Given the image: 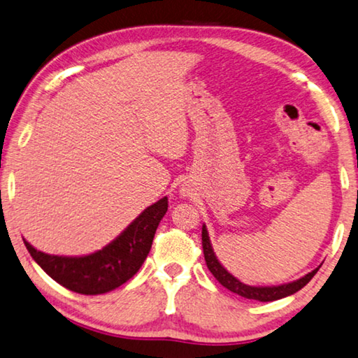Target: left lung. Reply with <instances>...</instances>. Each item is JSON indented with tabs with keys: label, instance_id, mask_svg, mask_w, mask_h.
Listing matches in <instances>:
<instances>
[{
	"label": "left lung",
	"instance_id": "1",
	"mask_svg": "<svg viewBox=\"0 0 358 358\" xmlns=\"http://www.w3.org/2000/svg\"><path fill=\"white\" fill-rule=\"evenodd\" d=\"M202 248H203V258H206L208 271L212 272L215 279H217L221 285L228 288V290H231L232 293L241 294L243 298L257 299V301H263V303L275 301V299L290 296V294L299 292L306 283H309L312 277L317 274V271H319V268H317L312 272H309V274L301 277V279L290 283H283V285H279V287H250V285H245V283H242L241 280H237L234 275L229 274V272L221 266V263L213 253V248H212V243H210L206 226H202Z\"/></svg>",
	"mask_w": 358,
	"mask_h": 358
}]
</instances>
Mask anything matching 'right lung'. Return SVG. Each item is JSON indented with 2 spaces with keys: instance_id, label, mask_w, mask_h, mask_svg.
Instances as JSON below:
<instances>
[{
  "instance_id": "1",
  "label": "right lung",
  "mask_w": 358,
  "mask_h": 358,
  "mask_svg": "<svg viewBox=\"0 0 358 358\" xmlns=\"http://www.w3.org/2000/svg\"><path fill=\"white\" fill-rule=\"evenodd\" d=\"M167 207V197H162L145 208L111 243L86 257H57L36 250L25 239L24 243L41 269L68 290L81 294L108 293L137 274Z\"/></svg>"
}]
</instances>
